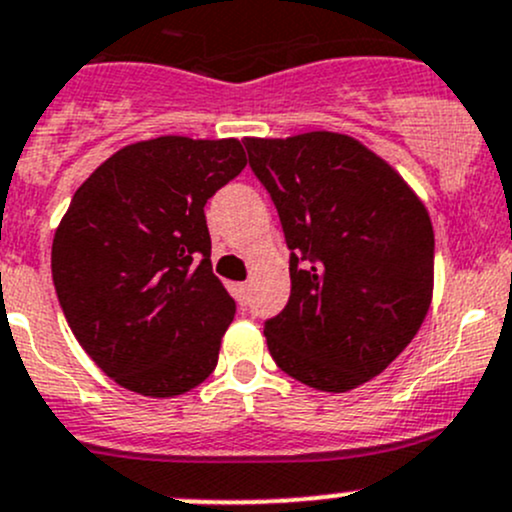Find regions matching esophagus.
<instances>
[{
	"instance_id": "obj_1",
	"label": "esophagus",
	"mask_w": 512,
	"mask_h": 512,
	"mask_svg": "<svg viewBox=\"0 0 512 512\" xmlns=\"http://www.w3.org/2000/svg\"><path fill=\"white\" fill-rule=\"evenodd\" d=\"M233 294H235V299H238V304L245 306L247 299H250V284L247 282L233 284Z\"/></svg>"
}]
</instances>
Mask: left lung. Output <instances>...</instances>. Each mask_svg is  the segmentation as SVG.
Returning <instances> with one entry per match:
<instances>
[{
    "mask_svg": "<svg viewBox=\"0 0 512 512\" xmlns=\"http://www.w3.org/2000/svg\"><path fill=\"white\" fill-rule=\"evenodd\" d=\"M289 247L292 294L265 321L274 363L346 392L417 336L432 301L434 230L392 166L346 134L245 139Z\"/></svg>",
    "mask_w": 512,
    "mask_h": 512,
    "instance_id": "1",
    "label": "left lung"
}]
</instances>
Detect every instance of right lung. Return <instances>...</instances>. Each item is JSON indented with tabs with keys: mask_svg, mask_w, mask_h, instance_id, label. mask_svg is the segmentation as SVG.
<instances>
[{
	"mask_svg": "<svg viewBox=\"0 0 512 512\" xmlns=\"http://www.w3.org/2000/svg\"><path fill=\"white\" fill-rule=\"evenodd\" d=\"M245 164L238 139L159 137L112 154L75 191L53 284L73 336L127 390L184 395L215 370L235 299L213 274L203 208Z\"/></svg>",
	"mask_w": 512,
	"mask_h": 512,
	"instance_id": "right-lung-1",
	"label": "right lung"
}]
</instances>
